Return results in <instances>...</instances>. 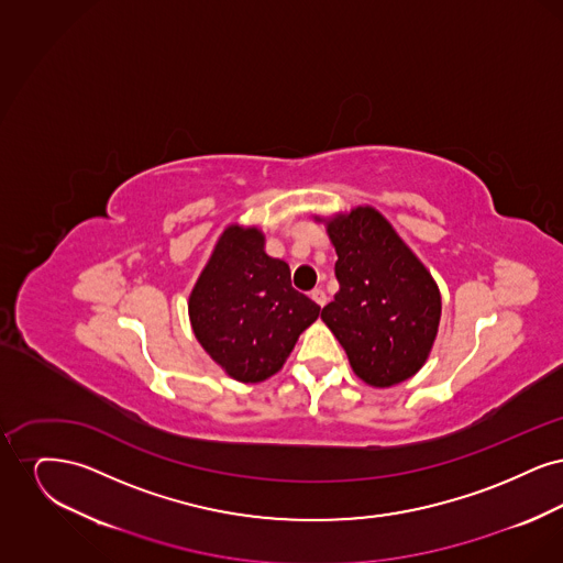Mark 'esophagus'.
Listing matches in <instances>:
<instances>
[{"instance_id":"obj_1","label":"esophagus","mask_w":563,"mask_h":563,"mask_svg":"<svg viewBox=\"0 0 563 563\" xmlns=\"http://www.w3.org/2000/svg\"><path fill=\"white\" fill-rule=\"evenodd\" d=\"M310 297H312V299H314V301H317L321 308L324 306V303H327V295H324L322 289H314V291L310 294Z\"/></svg>"}]
</instances>
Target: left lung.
<instances>
[{"label": "left lung", "instance_id": "1", "mask_svg": "<svg viewBox=\"0 0 563 563\" xmlns=\"http://www.w3.org/2000/svg\"><path fill=\"white\" fill-rule=\"evenodd\" d=\"M335 246L340 291L321 319L365 384L390 388L429 361L441 321V294L393 223L369 205L319 217Z\"/></svg>", "mask_w": 563, "mask_h": 563}]
</instances>
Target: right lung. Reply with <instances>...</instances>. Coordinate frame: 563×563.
Segmentation results:
<instances>
[{
	"label": "right lung",
	"mask_w": 563,
	"mask_h": 563,
	"mask_svg": "<svg viewBox=\"0 0 563 563\" xmlns=\"http://www.w3.org/2000/svg\"><path fill=\"white\" fill-rule=\"evenodd\" d=\"M196 340L242 384L278 374L321 306L291 287L289 264L266 253L257 225L230 223L188 301Z\"/></svg>",
	"instance_id": "add662e5"
}]
</instances>
